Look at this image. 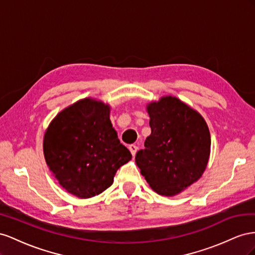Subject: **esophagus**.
Instances as JSON below:
<instances>
[{
  "label": "esophagus",
  "instance_id": "34e87169",
  "mask_svg": "<svg viewBox=\"0 0 255 255\" xmlns=\"http://www.w3.org/2000/svg\"><path fill=\"white\" fill-rule=\"evenodd\" d=\"M129 150H130V152H131V155L134 157L135 154H136V151H137V146L134 144L129 145Z\"/></svg>",
  "mask_w": 255,
  "mask_h": 255
}]
</instances>
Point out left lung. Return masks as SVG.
Here are the masks:
<instances>
[{
    "label": "left lung",
    "mask_w": 255,
    "mask_h": 255,
    "mask_svg": "<svg viewBox=\"0 0 255 255\" xmlns=\"http://www.w3.org/2000/svg\"><path fill=\"white\" fill-rule=\"evenodd\" d=\"M151 133L135 162L152 190L175 195L198 180L208 162L210 134L202 116L175 97L147 106Z\"/></svg>",
    "instance_id": "1"
}]
</instances>
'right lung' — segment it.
I'll use <instances>...</instances> for the list:
<instances>
[{"instance_id": "obj_1", "label": "right lung", "mask_w": 255, "mask_h": 255, "mask_svg": "<svg viewBox=\"0 0 255 255\" xmlns=\"http://www.w3.org/2000/svg\"><path fill=\"white\" fill-rule=\"evenodd\" d=\"M110 107L86 98L65 109L43 137L50 171L78 198L95 196L113 184L116 171L131 159L112 128Z\"/></svg>"}]
</instances>
